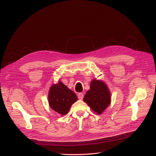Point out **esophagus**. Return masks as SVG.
I'll return each instance as SVG.
<instances>
[{"instance_id":"obj_1","label":"esophagus","mask_w":156,"mask_h":156,"mask_svg":"<svg viewBox=\"0 0 156 156\" xmlns=\"http://www.w3.org/2000/svg\"><path fill=\"white\" fill-rule=\"evenodd\" d=\"M83 97H84V95H83V93H79V94H78V98L79 99V100H83Z\"/></svg>"}]
</instances>
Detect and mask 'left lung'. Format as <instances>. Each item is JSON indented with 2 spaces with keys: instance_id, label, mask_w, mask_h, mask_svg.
<instances>
[{
  "instance_id": "1",
  "label": "left lung",
  "mask_w": 156,
  "mask_h": 156,
  "mask_svg": "<svg viewBox=\"0 0 156 156\" xmlns=\"http://www.w3.org/2000/svg\"><path fill=\"white\" fill-rule=\"evenodd\" d=\"M83 100L94 111L100 115L110 104V92L104 83L93 80L90 83V88L86 93Z\"/></svg>"
}]
</instances>
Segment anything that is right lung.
<instances>
[{
	"label": "right lung",
	"instance_id": "add662e5",
	"mask_svg": "<svg viewBox=\"0 0 156 156\" xmlns=\"http://www.w3.org/2000/svg\"><path fill=\"white\" fill-rule=\"evenodd\" d=\"M48 98L51 108L62 115H66L72 105L77 100L76 94L60 81L51 87Z\"/></svg>",
	"mask_w": 156,
	"mask_h": 156
}]
</instances>
